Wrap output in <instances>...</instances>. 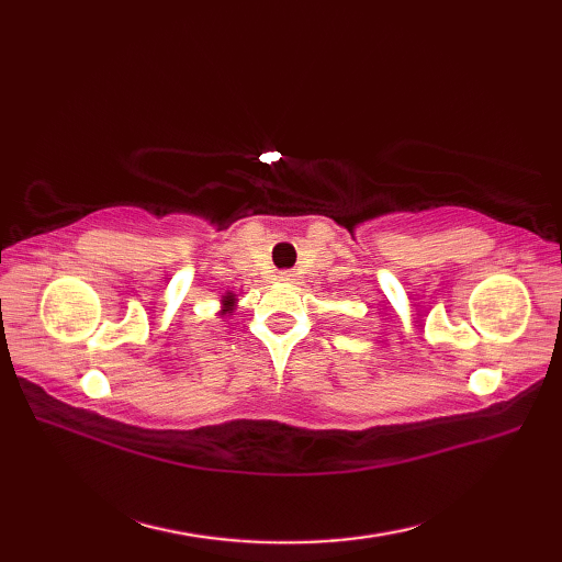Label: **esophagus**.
I'll use <instances>...</instances> for the list:
<instances>
[{
  "mask_svg": "<svg viewBox=\"0 0 562 562\" xmlns=\"http://www.w3.org/2000/svg\"><path fill=\"white\" fill-rule=\"evenodd\" d=\"M278 278H280L282 282H290V280H294V272H292V270H282V272L278 274Z\"/></svg>",
  "mask_w": 562,
  "mask_h": 562,
  "instance_id": "34e87169",
  "label": "esophagus"
}]
</instances>
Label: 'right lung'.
I'll list each match as a JSON object with an SVG mask.
<instances>
[{"instance_id":"add662e5","label":"right lung","mask_w":562,"mask_h":562,"mask_svg":"<svg viewBox=\"0 0 562 562\" xmlns=\"http://www.w3.org/2000/svg\"><path fill=\"white\" fill-rule=\"evenodd\" d=\"M222 302H224V306H226V308H224V312H222V314H232V306H234V294H226V296H224V300H222Z\"/></svg>"}]
</instances>
